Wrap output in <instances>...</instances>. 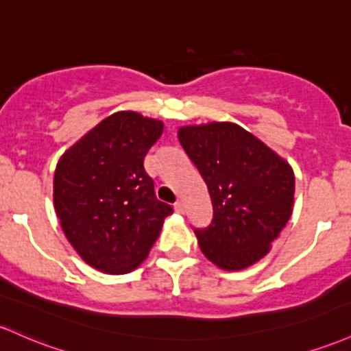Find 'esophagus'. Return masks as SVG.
Here are the masks:
<instances>
[{"mask_svg": "<svg viewBox=\"0 0 351 351\" xmlns=\"http://www.w3.org/2000/svg\"><path fill=\"white\" fill-rule=\"evenodd\" d=\"M175 211H178V213H184V203L182 199H178V202L175 203Z\"/></svg>", "mask_w": 351, "mask_h": 351, "instance_id": "34e87169", "label": "esophagus"}]
</instances>
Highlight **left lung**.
<instances>
[{
    "label": "left lung",
    "instance_id": "8db88e82",
    "mask_svg": "<svg viewBox=\"0 0 351 351\" xmlns=\"http://www.w3.org/2000/svg\"><path fill=\"white\" fill-rule=\"evenodd\" d=\"M178 140L213 205L210 225L195 230L203 255L228 271L258 263L293 211V168L237 123L182 126Z\"/></svg>",
    "mask_w": 351,
    "mask_h": 351
}]
</instances>
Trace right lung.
<instances>
[{
  "instance_id": "add662e5",
  "label": "right lung",
  "mask_w": 351,
  "mask_h": 351,
  "mask_svg": "<svg viewBox=\"0 0 351 351\" xmlns=\"http://www.w3.org/2000/svg\"><path fill=\"white\" fill-rule=\"evenodd\" d=\"M163 121L136 111L101 119L58 161L53 202L64 237L90 267L123 275L140 267L173 208L145 171Z\"/></svg>"
}]
</instances>
